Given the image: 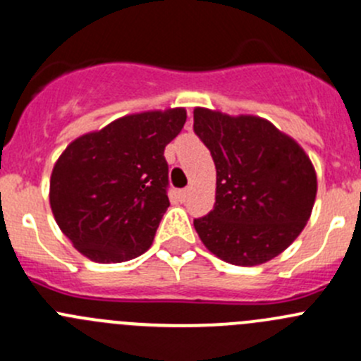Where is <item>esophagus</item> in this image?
<instances>
[{
  "label": "esophagus",
  "instance_id": "obj_1",
  "mask_svg": "<svg viewBox=\"0 0 361 361\" xmlns=\"http://www.w3.org/2000/svg\"><path fill=\"white\" fill-rule=\"evenodd\" d=\"M188 195H190V190H188V188H183V190H178V199H180V201H187Z\"/></svg>",
  "mask_w": 361,
  "mask_h": 361
}]
</instances>
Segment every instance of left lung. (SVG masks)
I'll use <instances>...</instances> for the list:
<instances>
[{
	"label": "left lung",
	"instance_id": "obj_1",
	"mask_svg": "<svg viewBox=\"0 0 361 361\" xmlns=\"http://www.w3.org/2000/svg\"><path fill=\"white\" fill-rule=\"evenodd\" d=\"M194 130L216 167L213 211L194 220L207 250L241 267L265 264L298 238L318 180L304 148L269 120L195 108Z\"/></svg>",
	"mask_w": 361,
	"mask_h": 361
}]
</instances>
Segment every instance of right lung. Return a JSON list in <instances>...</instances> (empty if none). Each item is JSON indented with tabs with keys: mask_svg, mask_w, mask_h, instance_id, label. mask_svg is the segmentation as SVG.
<instances>
[{
	"mask_svg": "<svg viewBox=\"0 0 361 361\" xmlns=\"http://www.w3.org/2000/svg\"><path fill=\"white\" fill-rule=\"evenodd\" d=\"M185 122V108L133 113L76 137L61 154L50 207L83 257L120 264L150 248L169 207L164 150Z\"/></svg>",
	"mask_w": 361,
	"mask_h": 361,
	"instance_id": "obj_1",
	"label": "right lung"
}]
</instances>
